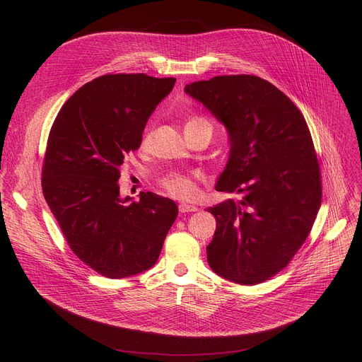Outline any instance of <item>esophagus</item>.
Segmentation results:
<instances>
[{
	"label": "esophagus",
	"instance_id": "obj_1",
	"mask_svg": "<svg viewBox=\"0 0 362 362\" xmlns=\"http://www.w3.org/2000/svg\"><path fill=\"white\" fill-rule=\"evenodd\" d=\"M197 210H198L197 206L189 205V204H180V205H179V211H180L182 214H185V213H194V211H197Z\"/></svg>",
	"mask_w": 362,
	"mask_h": 362
}]
</instances>
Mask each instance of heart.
Returning a JSON list of instances; mask_svg holds the SVG:
<instances>
[{
	"label": "heart",
	"instance_id": "obj_1",
	"mask_svg": "<svg viewBox=\"0 0 362 362\" xmlns=\"http://www.w3.org/2000/svg\"><path fill=\"white\" fill-rule=\"evenodd\" d=\"M192 127H205L210 129L211 123L208 122L205 117L202 116H192L189 117L185 126L186 129H192ZM148 132L144 135V144L148 141ZM160 185L165 189V191L175 198L179 199H195L199 195V189H198V183H197V177L192 175H182V173H168L167 176H164L160 180Z\"/></svg>",
	"mask_w": 362,
	"mask_h": 362
}]
</instances>
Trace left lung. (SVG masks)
I'll return each mask as SVG.
<instances>
[{
  "mask_svg": "<svg viewBox=\"0 0 362 362\" xmlns=\"http://www.w3.org/2000/svg\"><path fill=\"white\" fill-rule=\"evenodd\" d=\"M227 127L230 157L216 189L240 199L210 206L216 233L206 246L214 273L258 284L292 261L321 205V173L308 124L270 82L252 74L186 85Z\"/></svg>",
  "mask_w": 362,
  "mask_h": 362,
  "instance_id": "obj_1",
  "label": "left lung"
}]
</instances>
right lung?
<instances>
[{
	"label": "right lung",
	"instance_id": "obj_1",
	"mask_svg": "<svg viewBox=\"0 0 362 362\" xmlns=\"http://www.w3.org/2000/svg\"><path fill=\"white\" fill-rule=\"evenodd\" d=\"M175 78L104 74L66 101L49 130L42 192L73 254L98 274L123 279L160 257L177 217L175 201L141 192L120 198V167Z\"/></svg>",
	"mask_w": 362,
	"mask_h": 362
}]
</instances>
